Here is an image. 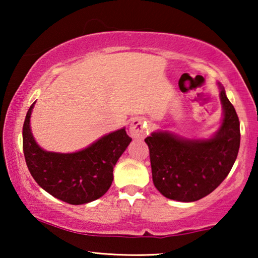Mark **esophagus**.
<instances>
[{"instance_id": "1", "label": "esophagus", "mask_w": 258, "mask_h": 258, "mask_svg": "<svg viewBox=\"0 0 258 258\" xmlns=\"http://www.w3.org/2000/svg\"><path fill=\"white\" fill-rule=\"evenodd\" d=\"M129 133L134 139H143L150 133V124L144 118L136 117L130 123Z\"/></svg>"}]
</instances>
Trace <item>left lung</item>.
<instances>
[{"mask_svg": "<svg viewBox=\"0 0 258 258\" xmlns=\"http://www.w3.org/2000/svg\"><path fill=\"white\" fill-rule=\"evenodd\" d=\"M220 100L223 117L220 128L208 139H185L168 130L148 136L153 182L164 197L195 202L213 192L230 172L239 149V121L222 84Z\"/></svg>", "mask_w": 258, "mask_h": 258, "instance_id": "left-lung-1", "label": "left lung"}]
</instances>
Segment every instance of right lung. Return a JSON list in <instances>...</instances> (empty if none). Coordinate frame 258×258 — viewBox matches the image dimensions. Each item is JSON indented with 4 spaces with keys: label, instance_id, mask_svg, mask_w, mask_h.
I'll list each match as a JSON object with an SVG mask.
<instances>
[{
    "label": "right lung",
    "instance_id": "1",
    "mask_svg": "<svg viewBox=\"0 0 258 258\" xmlns=\"http://www.w3.org/2000/svg\"><path fill=\"white\" fill-rule=\"evenodd\" d=\"M35 102L23 124V153L31 176L51 196L74 206L100 199L110 188L114 167L132 139L125 128L109 133L75 153L47 151L38 146L30 128Z\"/></svg>",
    "mask_w": 258,
    "mask_h": 258
}]
</instances>
